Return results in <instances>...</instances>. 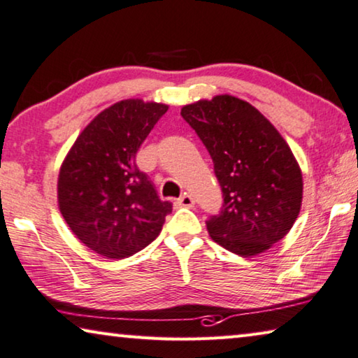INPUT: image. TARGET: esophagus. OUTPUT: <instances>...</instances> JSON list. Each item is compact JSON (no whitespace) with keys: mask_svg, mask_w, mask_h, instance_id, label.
<instances>
[{"mask_svg":"<svg viewBox=\"0 0 358 358\" xmlns=\"http://www.w3.org/2000/svg\"><path fill=\"white\" fill-rule=\"evenodd\" d=\"M194 203H196V201L192 199L191 194H183L177 201V206L178 207H186V208H192V207H194Z\"/></svg>","mask_w":358,"mask_h":358,"instance_id":"esophagus-1","label":"esophagus"}]
</instances>
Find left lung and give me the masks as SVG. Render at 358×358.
Masks as SVG:
<instances>
[{
  "label": "left lung",
  "instance_id": "8db88e82",
  "mask_svg": "<svg viewBox=\"0 0 358 358\" xmlns=\"http://www.w3.org/2000/svg\"><path fill=\"white\" fill-rule=\"evenodd\" d=\"M181 116L207 148L223 192L220 213L206 221L210 237L242 257L283 239L301 208L303 175L275 127L232 95L186 105Z\"/></svg>",
  "mask_w": 358,
  "mask_h": 358
}]
</instances>
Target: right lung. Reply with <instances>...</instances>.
<instances>
[{
    "mask_svg": "<svg viewBox=\"0 0 358 358\" xmlns=\"http://www.w3.org/2000/svg\"><path fill=\"white\" fill-rule=\"evenodd\" d=\"M167 105L117 101L83 130L59 175V207L83 243L106 258H127L156 239L172 202L161 201L137 167L138 148Z\"/></svg>",
    "mask_w": 358,
    "mask_h": 358,
    "instance_id": "add662e5",
    "label": "right lung"
}]
</instances>
